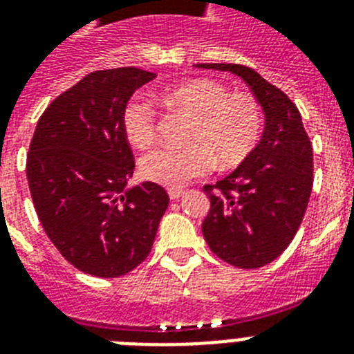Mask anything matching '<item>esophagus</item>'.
<instances>
[{"label": "esophagus", "mask_w": 354, "mask_h": 354, "mask_svg": "<svg viewBox=\"0 0 354 354\" xmlns=\"http://www.w3.org/2000/svg\"><path fill=\"white\" fill-rule=\"evenodd\" d=\"M183 193H185V191H183V189L172 187V189H169V198H171V200H178V198H182V196H183Z\"/></svg>", "instance_id": "34e87169"}]
</instances>
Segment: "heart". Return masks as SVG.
<instances>
[{
	"mask_svg": "<svg viewBox=\"0 0 354 354\" xmlns=\"http://www.w3.org/2000/svg\"><path fill=\"white\" fill-rule=\"evenodd\" d=\"M167 108L185 112L189 124L185 147H163L139 163L147 180L180 187L218 167H235L257 147L263 133V106L244 91H232L215 79H191L161 91ZM122 130L133 147L147 149L156 139V110L143 99H132L122 110Z\"/></svg>",
	"mask_w": 354,
	"mask_h": 354,
	"instance_id": "b5f03b06",
	"label": "heart"
}]
</instances>
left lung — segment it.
Here are the masks:
<instances>
[{"instance_id":"1","label":"left lung","mask_w":354,"mask_h":354,"mask_svg":"<svg viewBox=\"0 0 354 354\" xmlns=\"http://www.w3.org/2000/svg\"><path fill=\"white\" fill-rule=\"evenodd\" d=\"M239 75L261 102V143L235 171L204 185L211 207L202 224L211 252L236 268H261L285 252L301 226L314 182L313 145L290 97L241 64H196Z\"/></svg>"}]
</instances>
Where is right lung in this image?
Wrapping results in <instances>:
<instances>
[{"mask_svg":"<svg viewBox=\"0 0 354 354\" xmlns=\"http://www.w3.org/2000/svg\"><path fill=\"white\" fill-rule=\"evenodd\" d=\"M154 73L101 69L55 99L38 119L27 152V182L44 232L84 274L119 277L149 257L169 194L132 176L122 110Z\"/></svg>","mask_w":354,"mask_h":354,"instance_id":"1","label":"right lung"}]
</instances>
